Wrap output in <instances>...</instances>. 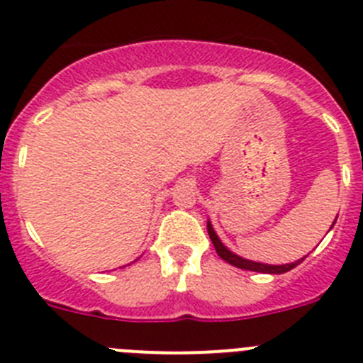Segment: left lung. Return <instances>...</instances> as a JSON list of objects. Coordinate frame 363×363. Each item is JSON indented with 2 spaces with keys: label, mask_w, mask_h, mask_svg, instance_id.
Here are the masks:
<instances>
[{
  "label": "left lung",
  "mask_w": 363,
  "mask_h": 363,
  "mask_svg": "<svg viewBox=\"0 0 363 363\" xmlns=\"http://www.w3.org/2000/svg\"><path fill=\"white\" fill-rule=\"evenodd\" d=\"M333 225H335V223H333ZM207 233H209L211 242H213L218 256H220L221 259H225L227 264L234 265V267H238V269H245V271L267 272V274H281V272H287V271H291V269L296 267L298 264H301V259H303L301 258V259H298V262H293V264H285V265H267V264H259V262H251V259H245V258H242V256L230 252L229 249H227V247L221 243V240L216 236L213 225H211V221H207Z\"/></svg>",
  "instance_id": "obj_1"
}]
</instances>
